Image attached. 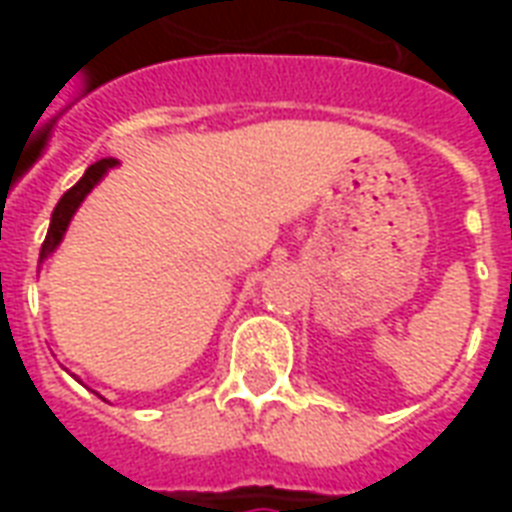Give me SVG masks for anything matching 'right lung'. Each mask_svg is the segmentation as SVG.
Wrapping results in <instances>:
<instances>
[{
  "label": "right lung",
  "instance_id": "add662e5",
  "mask_svg": "<svg viewBox=\"0 0 512 512\" xmlns=\"http://www.w3.org/2000/svg\"><path fill=\"white\" fill-rule=\"evenodd\" d=\"M115 164H117L115 158H101V161H95L93 167H87L82 180L62 194V200L57 202V208H54V213H51L49 233H46V241H43V246H40V260H46V257L60 246L62 235H65V230H68V224H71L76 208L82 205L84 197L98 186V180L104 178L106 172L115 167Z\"/></svg>",
  "mask_w": 512,
  "mask_h": 512
}]
</instances>
